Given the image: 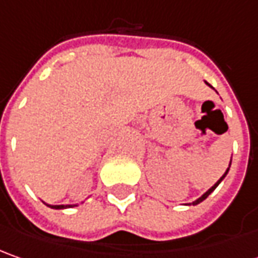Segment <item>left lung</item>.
<instances>
[{
  "instance_id": "8db88e82",
  "label": "left lung",
  "mask_w": 258,
  "mask_h": 258,
  "mask_svg": "<svg viewBox=\"0 0 258 258\" xmlns=\"http://www.w3.org/2000/svg\"><path fill=\"white\" fill-rule=\"evenodd\" d=\"M207 84H209V83H207ZM210 85V84H209ZM230 164H231V163H230ZM227 173H228V168H227V171L224 174H223V177H221V178H220V180H218L217 182H216V184H214V185H213V187H211V188H210L209 191H207V192H204V194H203V196H201L200 199H199V200H196L194 201V203H192V206H196V204H199V203H201V201L203 200H206V199H207V197H209L210 194H211V192H213V191L216 190V187H217L218 184H220V182L223 181V178H224V177H226L227 175Z\"/></svg>"
}]
</instances>
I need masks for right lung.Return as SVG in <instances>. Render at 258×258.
<instances>
[{
  "instance_id": "obj_1",
  "label": "right lung",
  "mask_w": 258,
  "mask_h": 258,
  "mask_svg": "<svg viewBox=\"0 0 258 258\" xmlns=\"http://www.w3.org/2000/svg\"><path fill=\"white\" fill-rule=\"evenodd\" d=\"M51 209H67V207H71V206H48Z\"/></svg>"
}]
</instances>
